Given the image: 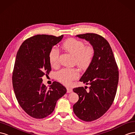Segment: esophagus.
Returning <instances> with one entry per match:
<instances>
[{
	"label": "esophagus",
	"instance_id": "esophagus-1",
	"mask_svg": "<svg viewBox=\"0 0 135 135\" xmlns=\"http://www.w3.org/2000/svg\"><path fill=\"white\" fill-rule=\"evenodd\" d=\"M67 93H71V92L73 91L71 88H67Z\"/></svg>",
	"mask_w": 135,
	"mask_h": 135
}]
</instances>
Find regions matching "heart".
<instances>
[{"mask_svg":"<svg viewBox=\"0 0 135 135\" xmlns=\"http://www.w3.org/2000/svg\"><path fill=\"white\" fill-rule=\"evenodd\" d=\"M64 49L75 56V63L81 69H87L91 65L94 55L95 50L93 46L85 45L84 42L75 38H70L63 45ZM59 51L56 47H52L49 52L50 63L52 67H56L59 63ZM59 82L69 85L72 81L79 77V72L76 68H63L56 74Z\"/></svg>","mask_w":135,"mask_h":135,"instance_id":"1","label":"heart"}]
</instances>
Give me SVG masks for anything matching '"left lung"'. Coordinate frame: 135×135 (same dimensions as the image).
Returning <instances> with one entry per match:
<instances>
[{
  "label": "left lung",
  "instance_id": "8db88e82",
  "mask_svg": "<svg viewBox=\"0 0 135 135\" xmlns=\"http://www.w3.org/2000/svg\"><path fill=\"white\" fill-rule=\"evenodd\" d=\"M76 36L90 42L94 48L95 55L80 79V81L90 85L89 90L84 87L73 89L79 95L73 110L81 120L91 122L105 114L113 103L119 80L118 67L110 44L103 37L95 33Z\"/></svg>",
  "mask_w": 135,
  "mask_h": 135
}]
</instances>
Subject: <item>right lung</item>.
I'll return each instance as SVG.
<instances>
[{
	"mask_svg": "<svg viewBox=\"0 0 135 135\" xmlns=\"http://www.w3.org/2000/svg\"><path fill=\"white\" fill-rule=\"evenodd\" d=\"M63 37L38 34L24 41L17 51L12 74L13 90L21 108L34 118L50 115L57 100L67 92L66 88L57 81L48 89L42 79L51 70L50 51Z\"/></svg>",
	"mask_w": 135,
	"mask_h": 135,
	"instance_id": "1",
	"label": "right lung"
}]
</instances>
